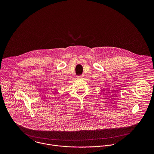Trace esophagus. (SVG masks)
I'll use <instances>...</instances> for the list:
<instances>
[{"label":"esophagus","instance_id":"obj_1","mask_svg":"<svg viewBox=\"0 0 154 154\" xmlns=\"http://www.w3.org/2000/svg\"><path fill=\"white\" fill-rule=\"evenodd\" d=\"M83 77H84V76H79L78 78V79H83Z\"/></svg>","mask_w":154,"mask_h":154}]
</instances>
